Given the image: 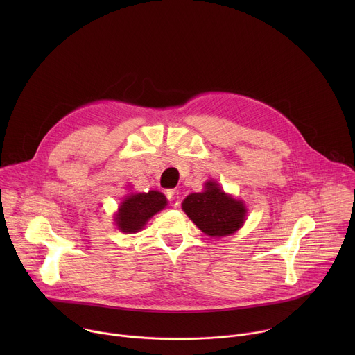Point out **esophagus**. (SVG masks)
I'll use <instances>...</instances> for the list:
<instances>
[{"label": "esophagus", "mask_w": 355, "mask_h": 355, "mask_svg": "<svg viewBox=\"0 0 355 355\" xmlns=\"http://www.w3.org/2000/svg\"><path fill=\"white\" fill-rule=\"evenodd\" d=\"M167 199H168L170 207L175 208V207L180 205V195H178V191H175V189L167 191Z\"/></svg>", "instance_id": "obj_1"}]
</instances>
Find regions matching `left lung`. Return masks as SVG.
Segmentation results:
<instances>
[{
	"label": "left lung",
	"instance_id": "8db88e82",
	"mask_svg": "<svg viewBox=\"0 0 355 355\" xmlns=\"http://www.w3.org/2000/svg\"><path fill=\"white\" fill-rule=\"evenodd\" d=\"M182 209L202 232L212 237L234 233L244 223L247 212L241 200L226 195L212 181L207 182L204 192L188 195Z\"/></svg>",
	"mask_w": 355,
	"mask_h": 355
}]
</instances>
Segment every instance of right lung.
<instances>
[{
  "mask_svg": "<svg viewBox=\"0 0 355 355\" xmlns=\"http://www.w3.org/2000/svg\"><path fill=\"white\" fill-rule=\"evenodd\" d=\"M167 205V199L162 192L150 191L133 193L123 199L116 215V226L125 233L139 232L146 222Z\"/></svg>",
  "mask_w": 355,
  "mask_h": 355,
  "instance_id": "add662e5",
  "label": "right lung"
}]
</instances>
